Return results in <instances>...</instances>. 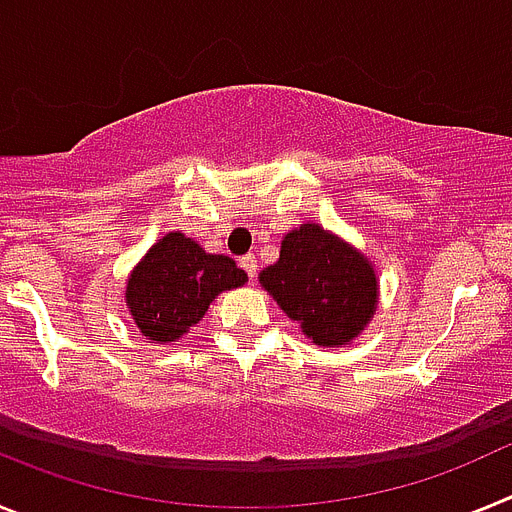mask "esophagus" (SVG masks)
Listing matches in <instances>:
<instances>
[{
	"label": "esophagus",
	"instance_id": "obj_1",
	"mask_svg": "<svg viewBox=\"0 0 512 512\" xmlns=\"http://www.w3.org/2000/svg\"><path fill=\"white\" fill-rule=\"evenodd\" d=\"M238 264H241V269L246 271L248 277H256V256H253V253H246V256H241V259H238Z\"/></svg>",
	"mask_w": 512,
	"mask_h": 512
}]
</instances>
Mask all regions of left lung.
I'll return each mask as SVG.
<instances>
[{"label":"left lung","mask_w":512,"mask_h":512,"mask_svg":"<svg viewBox=\"0 0 512 512\" xmlns=\"http://www.w3.org/2000/svg\"><path fill=\"white\" fill-rule=\"evenodd\" d=\"M259 282L315 346H346L377 312L374 266L315 223L284 235L279 261L261 271Z\"/></svg>","instance_id":"left-lung-1"}]
</instances>
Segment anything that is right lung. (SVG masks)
<instances>
[{
	"label": "right lung",
	"mask_w": 512,
	"mask_h": 512,
	"mask_svg": "<svg viewBox=\"0 0 512 512\" xmlns=\"http://www.w3.org/2000/svg\"><path fill=\"white\" fill-rule=\"evenodd\" d=\"M246 271L223 253H207L184 233H166L128 277L125 302L133 323L151 343H171L200 323L225 289L246 284Z\"/></svg>",
	"instance_id": "obj_1"
}]
</instances>
